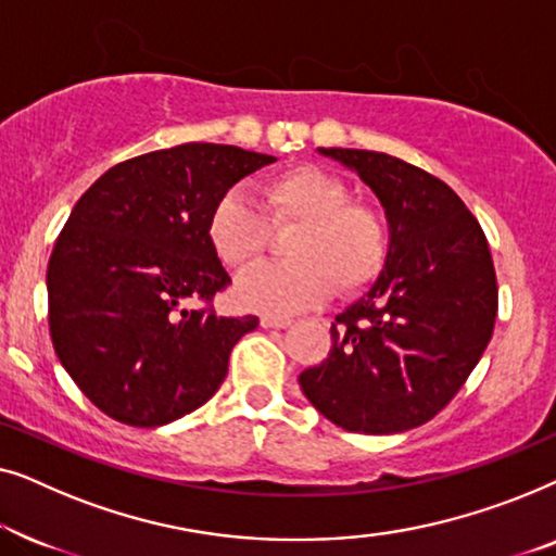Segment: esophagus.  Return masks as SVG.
<instances>
[{"label":"esophagus","instance_id":"1","mask_svg":"<svg viewBox=\"0 0 556 556\" xmlns=\"http://www.w3.org/2000/svg\"><path fill=\"white\" fill-rule=\"evenodd\" d=\"M263 329H288L291 326V318H280V316H263L261 318Z\"/></svg>","mask_w":556,"mask_h":556}]
</instances>
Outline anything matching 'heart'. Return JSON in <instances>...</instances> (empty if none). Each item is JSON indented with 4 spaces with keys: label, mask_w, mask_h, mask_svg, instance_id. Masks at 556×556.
I'll use <instances>...</instances> for the list:
<instances>
[{
    "label": "heart",
    "mask_w": 556,
    "mask_h": 556,
    "mask_svg": "<svg viewBox=\"0 0 556 556\" xmlns=\"http://www.w3.org/2000/svg\"><path fill=\"white\" fill-rule=\"evenodd\" d=\"M270 225L295 227L288 240L291 263L257 265L232 288L240 308L265 316H293L339 291H359L382 268L387 230L377 210L349 202L346 181L316 164L293 166L265 185ZM270 225L255 202L230 189L207 217V242L232 270L253 265L270 245Z\"/></svg>",
    "instance_id": "1"
}]
</instances>
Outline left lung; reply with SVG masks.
<instances>
[{
  "label": "left lung",
  "instance_id": "left-lung-1",
  "mask_svg": "<svg viewBox=\"0 0 556 556\" xmlns=\"http://www.w3.org/2000/svg\"><path fill=\"white\" fill-rule=\"evenodd\" d=\"M377 194L387 253L375 283L331 324L303 369L306 400L339 428L392 435L432 420L489 346L498 308L489 242L445 181L390 154L318 149Z\"/></svg>",
  "mask_w": 556,
  "mask_h": 556
}]
</instances>
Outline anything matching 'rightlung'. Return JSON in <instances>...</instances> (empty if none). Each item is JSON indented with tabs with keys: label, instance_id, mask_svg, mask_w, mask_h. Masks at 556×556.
<instances>
[{
	"label": "right lung",
	"instance_id": "1",
	"mask_svg": "<svg viewBox=\"0 0 556 556\" xmlns=\"http://www.w3.org/2000/svg\"><path fill=\"white\" fill-rule=\"evenodd\" d=\"M276 156L181 143L128 159L75 202L48 265L50 337L80 392L113 420L159 428L219 390L255 316L212 301L230 276L207 242L215 202Z\"/></svg>",
	"mask_w": 556,
	"mask_h": 556
}]
</instances>
